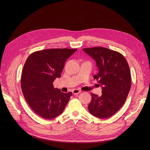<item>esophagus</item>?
Masks as SVG:
<instances>
[{"label": "esophagus", "instance_id": "obj_1", "mask_svg": "<svg viewBox=\"0 0 150 150\" xmlns=\"http://www.w3.org/2000/svg\"><path fill=\"white\" fill-rule=\"evenodd\" d=\"M81 92V90L80 89H72V92L74 94H78Z\"/></svg>", "mask_w": 150, "mask_h": 150}]
</instances>
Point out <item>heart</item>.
Masks as SVG:
<instances>
[{"label": "heart", "instance_id": "obj_1", "mask_svg": "<svg viewBox=\"0 0 150 150\" xmlns=\"http://www.w3.org/2000/svg\"><path fill=\"white\" fill-rule=\"evenodd\" d=\"M81 69L84 71V72H86V71L87 70V69H88V67H85V66H81Z\"/></svg>", "mask_w": 150, "mask_h": 150}]
</instances>
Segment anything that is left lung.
<instances>
[{
  "instance_id": "1",
  "label": "left lung",
  "mask_w": 150,
  "mask_h": 150,
  "mask_svg": "<svg viewBox=\"0 0 150 150\" xmlns=\"http://www.w3.org/2000/svg\"><path fill=\"white\" fill-rule=\"evenodd\" d=\"M75 52L70 49H50L31 53L23 66L21 88L25 100L38 115L51 119L60 115L68 103L71 92L54 88L53 82Z\"/></svg>"
}]
</instances>
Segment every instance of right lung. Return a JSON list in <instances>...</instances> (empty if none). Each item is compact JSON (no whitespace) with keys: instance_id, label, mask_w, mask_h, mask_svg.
<instances>
[{"instance_id":"add662e5","label":"right lung","mask_w":150,"mask_h":150,"mask_svg":"<svg viewBox=\"0 0 150 150\" xmlns=\"http://www.w3.org/2000/svg\"><path fill=\"white\" fill-rule=\"evenodd\" d=\"M96 60L98 72L96 79L100 86V95L92 93L89 112L98 118L109 117L116 113L127 100L131 86L128 62L119 52L105 47L83 49Z\"/></svg>"}]
</instances>
